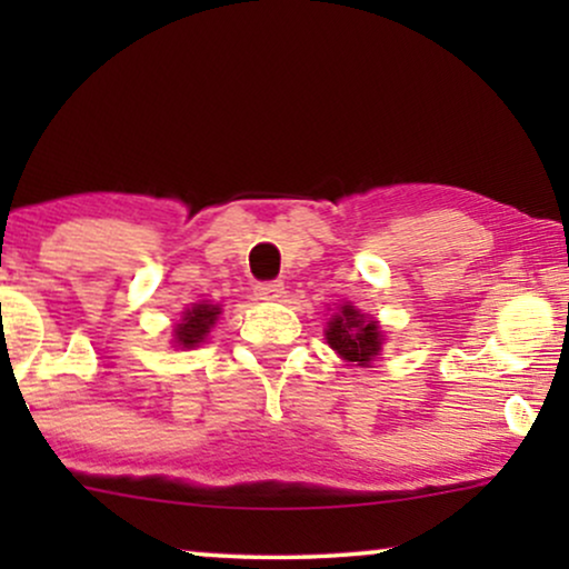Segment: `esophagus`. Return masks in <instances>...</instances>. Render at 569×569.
<instances>
[{
  "mask_svg": "<svg viewBox=\"0 0 569 569\" xmlns=\"http://www.w3.org/2000/svg\"><path fill=\"white\" fill-rule=\"evenodd\" d=\"M256 300H279L284 295L282 282H259L253 287Z\"/></svg>",
  "mask_w": 569,
  "mask_h": 569,
  "instance_id": "1",
  "label": "esophagus"
}]
</instances>
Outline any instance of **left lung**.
<instances>
[{
  "label": "left lung",
  "mask_w": 569,
  "mask_h": 569,
  "mask_svg": "<svg viewBox=\"0 0 569 569\" xmlns=\"http://www.w3.org/2000/svg\"><path fill=\"white\" fill-rule=\"evenodd\" d=\"M331 349H337L339 357L349 362L368 365L380 352V326L362 316L355 306H341V310L329 321L326 329Z\"/></svg>",
  "instance_id": "obj_1"
}]
</instances>
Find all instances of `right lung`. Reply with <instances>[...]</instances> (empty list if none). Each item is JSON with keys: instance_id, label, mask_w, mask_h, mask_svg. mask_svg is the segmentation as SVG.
Instances as JSON below:
<instances>
[{"instance_id": "1", "label": "right lung", "mask_w": 569, "mask_h": 569, "mask_svg": "<svg viewBox=\"0 0 569 569\" xmlns=\"http://www.w3.org/2000/svg\"><path fill=\"white\" fill-rule=\"evenodd\" d=\"M217 316H220V308L217 306H207V302H199L191 310H186L183 321L176 326V345L183 349L197 347L199 341H204V337L212 329Z\"/></svg>"}]
</instances>
